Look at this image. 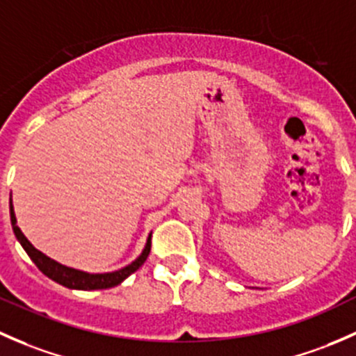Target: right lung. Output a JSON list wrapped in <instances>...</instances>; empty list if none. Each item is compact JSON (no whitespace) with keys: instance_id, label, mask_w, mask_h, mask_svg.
<instances>
[{"instance_id":"add662e5","label":"right lung","mask_w":356,"mask_h":356,"mask_svg":"<svg viewBox=\"0 0 356 356\" xmlns=\"http://www.w3.org/2000/svg\"><path fill=\"white\" fill-rule=\"evenodd\" d=\"M10 219H12V228L17 240L20 241V245L24 247V250L27 252V255L31 257L32 262L39 267V270L47 276L49 280L56 281L61 286L70 288V289H83V291H92V289H106L113 288L122 284L124 280H127L130 274H134L142 264L145 262V259L149 257V252H151V236L152 233L149 234L147 241H145V247L142 250V254L138 255L137 259L134 260L128 266L122 267L118 270H113V273H86V270L73 269V267L63 266V264L56 262L51 257H47L46 254H42L41 250L34 247L31 241L27 240L22 229L17 226V218H15V211L12 205V195H10Z\"/></svg>"}]
</instances>
